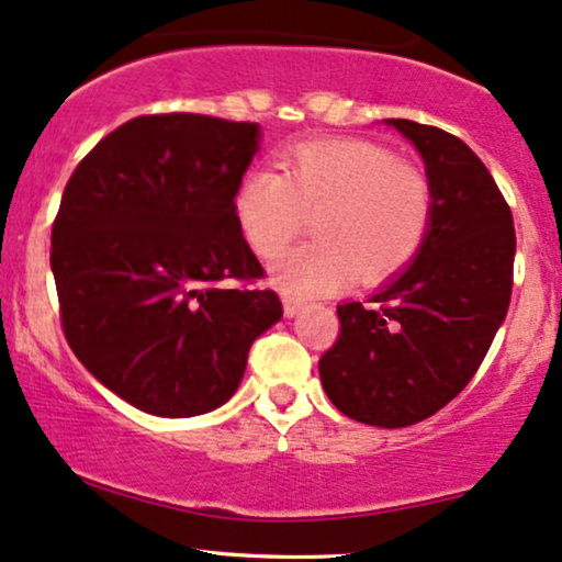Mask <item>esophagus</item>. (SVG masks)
Segmentation results:
<instances>
[{
	"mask_svg": "<svg viewBox=\"0 0 562 562\" xmlns=\"http://www.w3.org/2000/svg\"><path fill=\"white\" fill-rule=\"evenodd\" d=\"M300 310H302L300 300H294V296H283V313H286V317L300 315Z\"/></svg>",
	"mask_w": 562,
	"mask_h": 562,
	"instance_id": "1",
	"label": "esophagus"
}]
</instances>
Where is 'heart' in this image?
<instances>
[{"instance_id":"obj_1","label":"heart","mask_w":562,"mask_h":562,"mask_svg":"<svg viewBox=\"0 0 562 562\" xmlns=\"http://www.w3.org/2000/svg\"><path fill=\"white\" fill-rule=\"evenodd\" d=\"M283 175L252 169L234 192L247 245L273 260L313 218V245L292 249L273 279L296 300L334 292L355 276L380 283L419 255L432 226L435 195L425 171L370 140L302 143Z\"/></svg>"}]
</instances>
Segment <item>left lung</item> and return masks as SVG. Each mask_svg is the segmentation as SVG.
Listing matches in <instances>:
<instances>
[{"label":"left lung","mask_w":562,"mask_h":562,"mask_svg":"<svg viewBox=\"0 0 562 562\" xmlns=\"http://www.w3.org/2000/svg\"><path fill=\"white\" fill-rule=\"evenodd\" d=\"M425 158L435 211L425 247L370 304H338L321 357L328 398L346 417L408 427L453 401L480 370L514 289L516 228L493 175L440 127L387 120Z\"/></svg>","instance_id":"obj_1"}]
</instances>
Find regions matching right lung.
<instances>
[{"label":"right lung","mask_w":562,"mask_h":562,"mask_svg":"<svg viewBox=\"0 0 562 562\" xmlns=\"http://www.w3.org/2000/svg\"><path fill=\"white\" fill-rule=\"evenodd\" d=\"M260 127L205 114L124 122L78 164L52 228L61 330L86 370L156 417L226 404L279 294L234 216Z\"/></svg>","instance_id":"add662e5"}]
</instances>
